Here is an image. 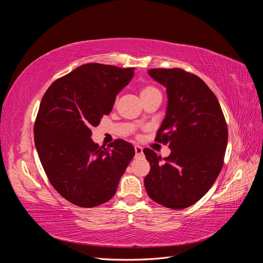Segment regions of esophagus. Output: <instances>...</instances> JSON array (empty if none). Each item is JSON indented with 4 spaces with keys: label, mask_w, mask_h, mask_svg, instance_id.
<instances>
[{
    "label": "esophagus",
    "mask_w": 263,
    "mask_h": 263,
    "mask_svg": "<svg viewBox=\"0 0 263 263\" xmlns=\"http://www.w3.org/2000/svg\"><path fill=\"white\" fill-rule=\"evenodd\" d=\"M135 153L136 156H142V148L140 146H135Z\"/></svg>",
    "instance_id": "34e87169"
}]
</instances>
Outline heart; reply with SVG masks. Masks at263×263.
<instances>
[{
	"label": "heart",
	"mask_w": 263,
	"mask_h": 263,
	"mask_svg": "<svg viewBox=\"0 0 263 263\" xmlns=\"http://www.w3.org/2000/svg\"><path fill=\"white\" fill-rule=\"evenodd\" d=\"M157 93H160L157 87H155L153 85H146L141 89L140 97L144 98V97H148V95H153V94H157Z\"/></svg>",
	"instance_id": "obj_1"
}]
</instances>
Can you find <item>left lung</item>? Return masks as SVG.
<instances>
[{
    "label": "left lung",
    "instance_id": "left-lung-1",
    "mask_svg": "<svg viewBox=\"0 0 263 263\" xmlns=\"http://www.w3.org/2000/svg\"><path fill=\"white\" fill-rule=\"evenodd\" d=\"M166 89L168 105L156 140L168 144L169 157L144 149L150 163L145 187L151 200L172 210L195 204L208 193L224 163L228 130L219 102L206 83L186 71L150 69Z\"/></svg>",
    "mask_w": 263,
    "mask_h": 263
}]
</instances>
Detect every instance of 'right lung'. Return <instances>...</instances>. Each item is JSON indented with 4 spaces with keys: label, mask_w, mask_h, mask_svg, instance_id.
Masks as SVG:
<instances>
[{
    "label": "right lung",
    "mask_w": 263,
    "mask_h": 263,
    "mask_svg": "<svg viewBox=\"0 0 263 263\" xmlns=\"http://www.w3.org/2000/svg\"><path fill=\"white\" fill-rule=\"evenodd\" d=\"M134 70L86 63L55 80L39 105L34 135L43 168L54 190L80 208L109 201L135 156L125 140L104 148L91 138V128L112 112Z\"/></svg>",
    "instance_id": "1"
}]
</instances>
